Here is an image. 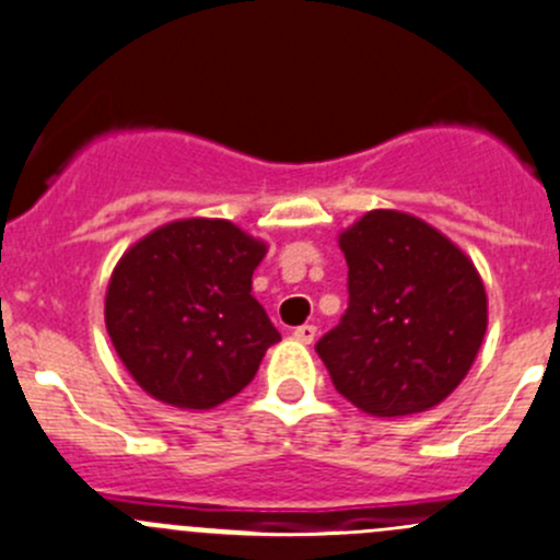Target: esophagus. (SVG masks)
Segmentation results:
<instances>
[{"instance_id":"obj_1","label":"esophagus","mask_w":560,"mask_h":560,"mask_svg":"<svg viewBox=\"0 0 560 560\" xmlns=\"http://www.w3.org/2000/svg\"><path fill=\"white\" fill-rule=\"evenodd\" d=\"M292 336H295L298 341H301V345H312L314 341V336H317V325H298L295 330H292Z\"/></svg>"}]
</instances>
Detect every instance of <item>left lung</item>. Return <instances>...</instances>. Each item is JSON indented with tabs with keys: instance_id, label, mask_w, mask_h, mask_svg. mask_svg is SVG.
Masks as SVG:
<instances>
[{
	"instance_id": "8db88e82",
	"label": "left lung",
	"mask_w": 560,
	"mask_h": 560,
	"mask_svg": "<svg viewBox=\"0 0 560 560\" xmlns=\"http://www.w3.org/2000/svg\"><path fill=\"white\" fill-rule=\"evenodd\" d=\"M347 301L314 345L336 390L369 416L435 407L468 374L487 330L474 262L430 224L372 210L339 237Z\"/></svg>"
}]
</instances>
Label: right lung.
<instances>
[{"instance_id":"obj_1","label":"right lung","mask_w":560,"mask_h":560,"mask_svg":"<svg viewBox=\"0 0 560 560\" xmlns=\"http://www.w3.org/2000/svg\"><path fill=\"white\" fill-rule=\"evenodd\" d=\"M265 257L221 219H186L150 232L114 268L106 328L119 361L155 399L208 410L241 394L281 339L252 295Z\"/></svg>"}]
</instances>
